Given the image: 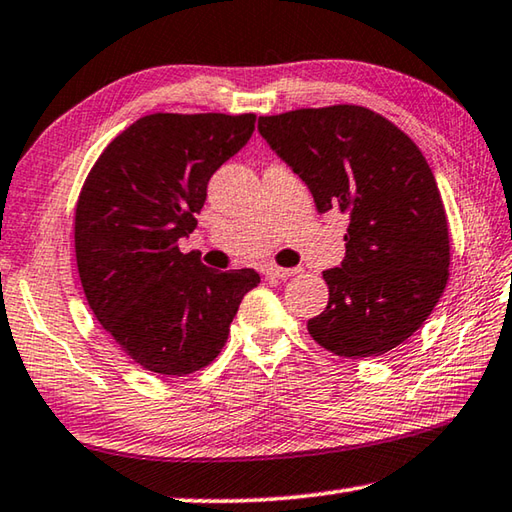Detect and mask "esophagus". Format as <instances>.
Returning <instances> with one entry per match:
<instances>
[{"label": "esophagus", "instance_id": "34e87169", "mask_svg": "<svg viewBox=\"0 0 512 512\" xmlns=\"http://www.w3.org/2000/svg\"><path fill=\"white\" fill-rule=\"evenodd\" d=\"M264 273H266V277H271V280H287V277L296 275L300 271H298V268H282V266L271 264V266L264 268Z\"/></svg>", "mask_w": 512, "mask_h": 512}]
</instances>
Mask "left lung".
Returning <instances> with one entry per match:
<instances>
[{"mask_svg": "<svg viewBox=\"0 0 512 512\" xmlns=\"http://www.w3.org/2000/svg\"><path fill=\"white\" fill-rule=\"evenodd\" d=\"M268 146L309 187L318 212L350 216L329 302L309 334L339 357H379L418 332L449 277L445 205L422 151L361 106L259 117Z\"/></svg>", "mask_w": 512, "mask_h": 512, "instance_id": "left-lung-1", "label": "left lung"}]
</instances>
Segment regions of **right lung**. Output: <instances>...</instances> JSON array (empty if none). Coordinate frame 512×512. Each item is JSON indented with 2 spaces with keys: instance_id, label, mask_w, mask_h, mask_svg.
<instances>
[{
  "instance_id": "obj_1",
  "label": "right lung",
  "mask_w": 512,
  "mask_h": 512,
  "mask_svg": "<svg viewBox=\"0 0 512 512\" xmlns=\"http://www.w3.org/2000/svg\"><path fill=\"white\" fill-rule=\"evenodd\" d=\"M255 131V115L137 119L85 178L74 216L81 284L103 329L144 370L185 377L219 357L253 268L219 273L178 241L196 228L207 183Z\"/></svg>"
}]
</instances>
